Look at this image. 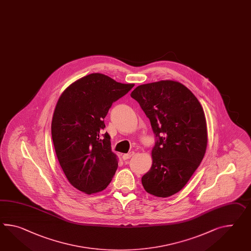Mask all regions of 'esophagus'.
<instances>
[{
  "label": "esophagus",
  "mask_w": 251,
  "mask_h": 251,
  "mask_svg": "<svg viewBox=\"0 0 251 251\" xmlns=\"http://www.w3.org/2000/svg\"><path fill=\"white\" fill-rule=\"evenodd\" d=\"M133 155H134V151H130V152L127 153V154H123V159H124V160H125V159H129V158H131Z\"/></svg>",
  "instance_id": "34e87169"
}]
</instances>
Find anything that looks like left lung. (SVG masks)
Instances as JSON below:
<instances>
[{
  "instance_id": "obj_1",
  "label": "left lung",
  "mask_w": 251,
  "mask_h": 251,
  "mask_svg": "<svg viewBox=\"0 0 251 251\" xmlns=\"http://www.w3.org/2000/svg\"><path fill=\"white\" fill-rule=\"evenodd\" d=\"M150 119L156 137L152 166L141 177L151 195H174L201 164L208 143L204 110L180 82L160 80L142 84L130 93Z\"/></svg>"
}]
</instances>
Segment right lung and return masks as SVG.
I'll list each match as a JSON object with an SVG mask.
<instances>
[{
  "label": "right lung",
  "mask_w": 251,
  "mask_h": 251,
  "mask_svg": "<svg viewBox=\"0 0 251 251\" xmlns=\"http://www.w3.org/2000/svg\"><path fill=\"white\" fill-rule=\"evenodd\" d=\"M133 86L89 74L69 86L56 104L51 122L56 156L69 182L86 194L105 190L116 172L110 135L100 132L112 103Z\"/></svg>",
  "instance_id": "right-lung-1"
}]
</instances>
